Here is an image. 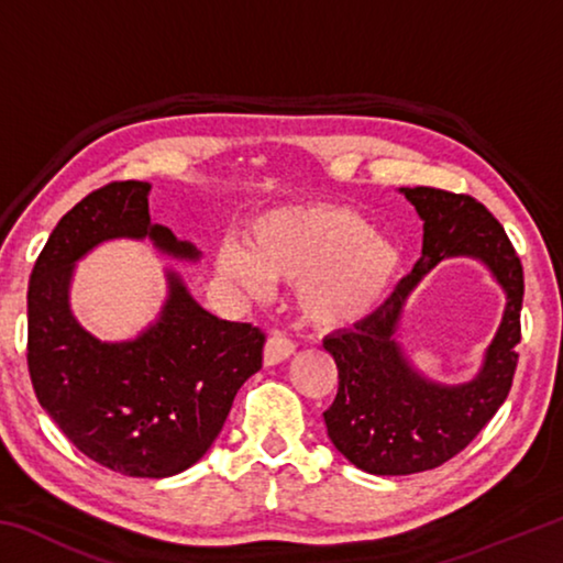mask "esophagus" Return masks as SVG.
<instances>
[{
    "mask_svg": "<svg viewBox=\"0 0 563 563\" xmlns=\"http://www.w3.org/2000/svg\"><path fill=\"white\" fill-rule=\"evenodd\" d=\"M295 352V342L288 340L285 335H273L265 340V347H263V365L265 367H273V365H280L283 360H288Z\"/></svg>",
    "mask_w": 563,
    "mask_h": 563,
    "instance_id": "esophagus-1",
    "label": "esophagus"
}]
</instances>
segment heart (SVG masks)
<instances>
[{"instance_id":"obj_1","label":"heart","mask_w":563,"mask_h":563,"mask_svg":"<svg viewBox=\"0 0 563 563\" xmlns=\"http://www.w3.org/2000/svg\"><path fill=\"white\" fill-rule=\"evenodd\" d=\"M402 265L393 238L338 203L271 208L245 225V245L216 247V275L251 298L273 280L295 283V302L312 325L342 330L383 305Z\"/></svg>"}]
</instances>
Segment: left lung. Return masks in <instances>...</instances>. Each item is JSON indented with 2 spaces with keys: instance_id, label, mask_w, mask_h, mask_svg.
I'll return each instance as SVG.
<instances>
[{
  "instance_id": "obj_1",
  "label": "left lung",
  "mask_w": 563,
  "mask_h": 563,
  "mask_svg": "<svg viewBox=\"0 0 563 563\" xmlns=\"http://www.w3.org/2000/svg\"><path fill=\"white\" fill-rule=\"evenodd\" d=\"M399 194L424 223L415 271L367 320L322 340L340 377L335 402L322 412L328 437L347 462L377 476L434 470L460 454L507 399L521 340L523 271L497 218L470 196L427 186ZM450 257L479 260L508 298L481 369L456 386L417 371L398 340L406 300Z\"/></svg>"
}]
</instances>
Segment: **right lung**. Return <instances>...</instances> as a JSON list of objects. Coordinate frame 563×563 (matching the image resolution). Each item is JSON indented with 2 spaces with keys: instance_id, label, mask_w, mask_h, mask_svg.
I'll return each instance as SVG.
<instances>
[{
  "instance_id": "obj_1",
  "label": "right lung",
  "mask_w": 563,
  "mask_h": 563,
  "mask_svg": "<svg viewBox=\"0 0 563 563\" xmlns=\"http://www.w3.org/2000/svg\"><path fill=\"white\" fill-rule=\"evenodd\" d=\"M146 180H121L76 203L36 261L30 375L36 399L76 450L126 476L166 479L211 450L238 389L263 365L265 335L208 312L180 273L166 268L158 316L126 340H101L76 320L79 261L111 241H148L161 255L198 263L201 251L151 223Z\"/></svg>"
}]
</instances>
